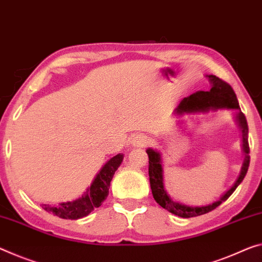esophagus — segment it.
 Returning a JSON list of instances; mask_svg holds the SVG:
<instances>
[{"mask_svg":"<svg viewBox=\"0 0 262 262\" xmlns=\"http://www.w3.org/2000/svg\"><path fill=\"white\" fill-rule=\"evenodd\" d=\"M149 142H150V141H149L147 136L142 135V134L135 135L132 140L133 146H138V147H146V146H148Z\"/></svg>","mask_w":262,"mask_h":262,"instance_id":"esophagus-1","label":"esophagus"}]
</instances>
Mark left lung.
<instances>
[{"instance_id": "1", "label": "left lung", "mask_w": 262, "mask_h": 262, "mask_svg": "<svg viewBox=\"0 0 262 262\" xmlns=\"http://www.w3.org/2000/svg\"><path fill=\"white\" fill-rule=\"evenodd\" d=\"M210 79L211 89L209 91H198V92L191 94L190 97L184 98L175 110L177 115L197 113V112H209L210 110H219V108H227V110H238L236 113V121L242 129V138H243V150H244V163L240 173L234 184L228 189L218 201L213 202L212 204L205 206H188L182 204V203L175 202L164 190L163 184V168H162L161 162V154L159 151L154 150L151 148L147 149V154L149 157V181H150V188L154 199L156 203L168 210L169 212L178 215L182 218H191L197 217V215L204 214L214 210L215 207L219 206L223 202L234 192V190L238 188V185L242 183L243 180L246 176L248 165H250V146H248V126L246 118L244 113L240 112L239 102L236 99L233 89L231 85H228L226 81L222 80L221 78L212 76H206Z\"/></svg>"}]
</instances>
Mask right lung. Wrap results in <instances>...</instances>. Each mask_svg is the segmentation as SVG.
I'll use <instances>...</instances> for the list:
<instances>
[{
	"instance_id": "1",
	"label": "right lung",
	"mask_w": 262,
	"mask_h": 262,
	"mask_svg": "<svg viewBox=\"0 0 262 262\" xmlns=\"http://www.w3.org/2000/svg\"><path fill=\"white\" fill-rule=\"evenodd\" d=\"M123 160L122 154H118L101 168L100 171L87 188L80 198L72 202L60 203L58 206L43 204L41 207L49 213H53L63 219H79L90 214L95 207H99L108 196L111 181Z\"/></svg>"
}]
</instances>
